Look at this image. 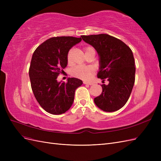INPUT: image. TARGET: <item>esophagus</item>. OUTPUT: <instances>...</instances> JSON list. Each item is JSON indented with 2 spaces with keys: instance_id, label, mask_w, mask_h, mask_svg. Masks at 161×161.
Returning <instances> with one entry per match:
<instances>
[{
  "instance_id": "obj_1",
  "label": "esophagus",
  "mask_w": 161,
  "mask_h": 161,
  "mask_svg": "<svg viewBox=\"0 0 161 161\" xmlns=\"http://www.w3.org/2000/svg\"><path fill=\"white\" fill-rule=\"evenodd\" d=\"M83 83L85 85H92V82H86V81H84Z\"/></svg>"
}]
</instances>
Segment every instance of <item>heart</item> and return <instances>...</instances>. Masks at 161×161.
Wrapping results in <instances>:
<instances>
[{"label":"heart","mask_w":161,"mask_h":161,"mask_svg":"<svg viewBox=\"0 0 161 161\" xmlns=\"http://www.w3.org/2000/svg\"><path fill=\"white\" fill-rule=\"evenodd\" d=\"M91 50H94L92 47H85V53L89 52ZM72 50H69L67 54V62L69 64H71L72 62ZM72 75L79 78V79L82 80H89L90 78L92 76L95 72V69L92 66H77L75 68H73L72 70Z\"/></svg>","instance_id":"1"}]
</instances>
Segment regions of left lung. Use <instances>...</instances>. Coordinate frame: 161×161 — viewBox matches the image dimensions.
<instances>
[{
  "mask_svg": "<svg viewBox=\"0 0 161 161\" xmlns=\"http://www.w3.org/2000/svg\"><path fill=\"white\" fill-rule=\"evenodd\" d=\"M82 40L93 47L99 57L97 77L109 84L101 85V94L94 102L106 112L118 111L125 105L135 82V62L132 51L119 39L108 34L82 36Z\"/></svg>",
  "mask_w": 161,
  "mask_h": 161,
  "instance_id": "left-lung-1",
  "label": "left lung"
}]
</instances>
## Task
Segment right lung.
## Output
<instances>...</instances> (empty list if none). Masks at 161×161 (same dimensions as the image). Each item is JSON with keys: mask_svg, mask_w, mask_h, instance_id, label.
Listing matches in <instances>:
<instances>
[{"mask_svg": "<svg viewBox=\"0 0 161 161\" xmlns=\"http://www.w3.org/2000/svg\"><path fill=\"white\" fill-rule=\"evenodd\" d=\"M81 40V37L70 36L52 37L33 52L29 70L31 89L39 104L47 113L60 115L69 110L75 90L82 84L76 78H69L67 83L57 80L68 64V52Z\"/></svg>", "mask_w": 161, "mask_h": 161, "instance_id": "right-lung-1", "label": "right lung"}]
</instances>
